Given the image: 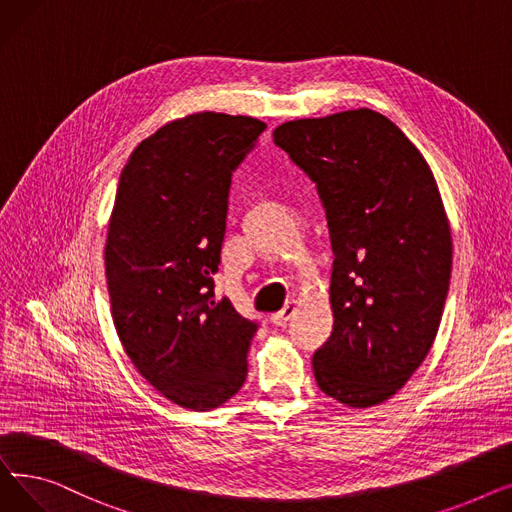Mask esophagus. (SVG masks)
Returning <instances> with one entry per match:
<instances>
[{"label": "esophagus", "mask_w": 512, "mask_h": 512, "mask_svg": "<svg viewBox=\"0 0 512 512\" xmlns=\"http://www.w3.org/2000/svg\"><path fill=\"white\" fill-rule=\"evenodd\" d=\"M294 311H297V303H294V301H288V303L284 305V309H280L278 313H274V315H272V324H276V326H284L286 321L294 315Z\"/></svg>", "instance_id": "obj_1"}]
</instances>
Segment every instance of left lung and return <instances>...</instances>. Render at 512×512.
Returning a JSON list of instances; mask_svg holds the SVG:
<instances>
[{"mask_svg": "<svg viewBox=\"0 0 512 512\" xmlns=\"http://www.w3.org/2000/svg\"><path fill=\"white\" fill-rule=\"evenodd\" d=\"M274 143L317 184L336 255L315 382L346 407L382 405L427 357L446 303L452 236L436 178L367 107L284 122Z\"/></svg>", "mask_w": 512, "mask_h": 512, "instance_id": "obj_1", "label": "left lung"}]
</instances>
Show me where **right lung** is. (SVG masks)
Returning <instances> with one entry per match:
<instances>
[{
  "instance_id": "add662e5",
  "label": "right lung",
  "mask_w": 512,
  "mask_h": 512,
  "mask_svg": "<svg viewBox=\"0 0 512 512\" xmlns=\"http://www.w3.org/2000/svg\"><path fill=\"white\" fill-rule=\"evenodd\" d=\"M265 122L197 112L141 141L107 222L105 276L130 363L174 405L222 407L245 384L257 324L215 299L232 170Z\"/></svg>"
}]
</instances>
